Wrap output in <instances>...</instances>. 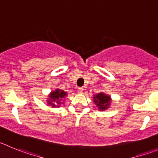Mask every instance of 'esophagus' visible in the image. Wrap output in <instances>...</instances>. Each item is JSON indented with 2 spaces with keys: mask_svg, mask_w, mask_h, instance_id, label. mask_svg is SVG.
Listing matches in <instances>:
<instances>
[{
  "mask_svg": "<svg viewBox=\"0 0 158 158\" xmlns=\"http://www.w3.org/2000/svg\"><path fill=\"white\" fill-rule=\"evenodd\" d=\"M78 92H79V94L83 93V88H82V87H79V88H78Z\"/></svg>",
  "mask_w": 158,
  "mask_h": 158,
  "instance_id": "obj_1",
  "label": "esophagus"
}]
</instances>
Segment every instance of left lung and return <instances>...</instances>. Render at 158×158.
I'll use <instances>...</instances> for the list:
<instances>
[{
	"label": "left lung",
	"instance_id": "left-lung-1",
	"mask_svg": "<svg viewBox=\"0 0 158 158\" xmlns=\"http://www.w3.org/2000/svg\"><path fill=\"white\" fill-rule=\"evenodd\" d=\"M94 102L98 107L100 110H106L109 108L111 102V98L109 95L104 93H99L97 95H94Z\"/></svg>",
	"mask_w": 158,
	"mask_h": 158
}]
</instances>
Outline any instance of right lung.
Here are the masks:
<instances>
[{
	"label": "right lung",
	"instance_id": "right-lung-1",
	"mask_svg": "<svg viewBox=\"0 0 158 158\" xmlns=\"http://www.w3.org/2000/svg\"><path fill=\"white\" fill-rule=\"evenodd\" d=\"M67 93L64 92V90L62 89H56V90L54 91H52L50 93V94L49 95V98H48V104L49 105H51L52 107H56V106H59L61 102L60 101H62V99L66 96ZM52 102H56L58 104V106H56L54 103H52Z\"/></svg>",
	"mask_w": 158,
	"mask_h": 158
}]
</instances>
